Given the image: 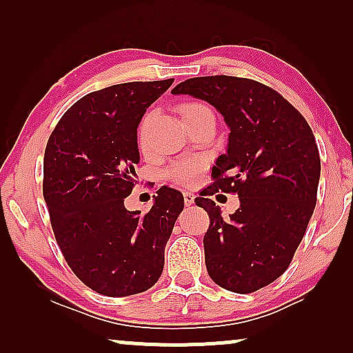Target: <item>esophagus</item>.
<instances>
[{"instance_id":"obj_1","label":"esophagus","mask_w":353,"mask_h":353,"mask_svg":"<svg viewBox=\"0 0 353 353\" xmlns=\"http://www.w3.org/2000/svg\"><path fill=\"white\" fill-rule=\"evenodd\" d=\"M183 197H185V204L186 205H192L194 204V194H192V192H185V194H183Z\"/></svg>"}]
</instances>
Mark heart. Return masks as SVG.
<instances>
[{
  "label": "heart",
  "mask_w": 353,
  "mask_h": 353,
  "mask_svg": "<svg viewBox=\"0 0 353 353\" xmlns=\"http://www.w3.org/2000/svg\"><path fill=\"white\" fill-rule=\"evenodd\" d=\"M204 108H207V105L201 104V103H186L180 108V114L183 117V115L191 114V112H194V110H199ZM139 143H141V146L144 144L143 128H141V132H139ZM201 172H202V162L194 161V159H185V161L173 163V165L167 170V176L173 181L180 183V185H183V186H190L196 181V178L199 176Z\"/></svg>",
  "instance_id": "b5f03b06"
}]
</instances>
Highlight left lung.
I'll return each instance as SVG.
<instances>
[{
	"label": "left lung",
	"mask_w": 353,
	"mask_h": 353,
	"mask_svg": "<svg viewBox=\"0 0 353 353\" xmlns=\"http://www.w3.org/2000/svg\"><path fill=\"white\" fill-rule=\"evenodd\" d=\"M172 94L207 101L228 125V148L212 168L216 191L238 192L239 209L223 220L209 197H196L209 214L204 236L209 276L231 292L268 286L291 263L316 204L321 162L312 128L278 91L239 77H196Z\"/></svg>",
	"instance_id": "left-lung-1"
}]
</instances>
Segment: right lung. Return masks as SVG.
Wrapping results in <instances>:
<instances>
[{
  "mask_svg": "<svg viewBox=\"0 0 353 353\" xmlns=\"http://www.w3.org/2000/svg\"><path fill=\"white\" fill-rule=\"evenodd\" d=\"M173 79L130 81L88 93L48 139L43 196L65 262L80 281L109 297L157 283L173 225L185 207L162 186L148 214L125 209L139 163L138 125Z\"/></svg>",
  "mask_w": 353,
  "mask_h": 353,
  "instance_id": "right-lung-1",
  "label": "right lung"
}]
</instances>
